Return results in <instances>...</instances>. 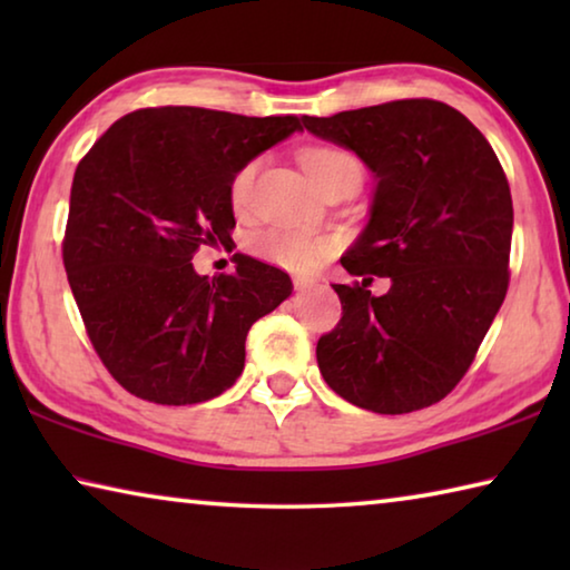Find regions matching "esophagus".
I'll use <instances>...</instances> for the list:
<instances>
[{"instance_id":"esophagus-1","label":"esophagus","mask_w":570,"mask_h":570,"mask_svg":"<svg viewBox=\"0 0 570 570\" xmlns=\"http://www.w3.org/2000/svg\"><path fill=\"white\" fill-rule=\"evenodd\" d=\"M294 286H296V292H306V288L314 286V278L312 276H294Z\"/></svg>"}]
</instances>
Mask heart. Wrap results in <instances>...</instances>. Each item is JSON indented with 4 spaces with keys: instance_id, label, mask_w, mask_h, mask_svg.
Returning a JSON list of instances; mask_svg holds the SVG:
<instances>
[{
    "instance_id": "heart-1",
    "label": "heart",
    "mask_w": 570,
    "mask_h": 570,
    "mask_svg": "<svg viewBox=\"0 0 570 570\" xmlns=\"http://www.w3.org/2000/svg\"><path fill=\"white\" fill-rule=\"evenodd\" d=\"M302 163L320 190L340 180L362 183V176H364L362 163L356 160L354 153L340 146L306 148L302 153ZM256 170H258V160H248L228 180V204L236 214H244L250 204V190H254ZM246 246L250 254L264 258L268 264L286 268V272L308 274L332 256L334 240L330 236L302 234V230L262 228V230H254V234L246 238Z\"/></svg>"
}]
</instances>
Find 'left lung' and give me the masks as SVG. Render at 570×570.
Wrapping results in <instances>:
<instances>
[{"label": "left lung", "mask_w": 570, "mask_h": 570, "mask_svg": "<svg viewBox=\"0 0 570 570\" xmlns=\"http://www.w3.org/2000/svg\"><path fill=\"white\" fill-rule=\"evenodd\" d=\"M377 176L372 218L334 284L342 322L316 344L324 382L362 410L414 412L458 387L510 284L513 198L475 125L430 98L304 118ZM374 275H390L372 297Z\"/></svg>", "instance_id": "8db88e82"}]
</instances>
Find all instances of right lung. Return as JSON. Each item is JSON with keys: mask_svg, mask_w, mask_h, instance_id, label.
Returning a JSON list of instances; mask_svg holds the SVG:
<instances>
[{"mask_svg": "<svg viewBox=\"0 0 570 570\" xmlns=\"http://www.w3.org/2000/svg\"><path fill=\"white\" fill-rule=\"evenodd\" d=\"M302 130L296 115L166 105L122 115L77 163L62 262L85 332L120 387L156 404L218 397L244 372L256 320L292 296L286 272L236 254V272H193L228 244L234 173Z\"/></svg>", "mask_w": 570, "mask_h": 570, "instance_id": "right-lung-1", "label": "right lung"}]
</instances>
